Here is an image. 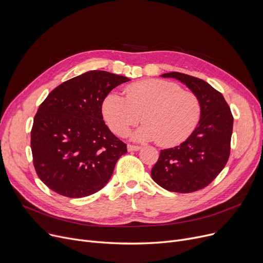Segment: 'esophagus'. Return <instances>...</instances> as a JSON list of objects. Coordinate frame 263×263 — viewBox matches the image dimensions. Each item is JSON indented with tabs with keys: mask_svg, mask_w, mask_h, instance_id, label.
Instances as JSON below:
<instances>
[{
	"mask_svg": "<svg viewBox=\"0 0 263 263\" xmlns=\"http://www.w3.org/2000/svg\"><path fill=\"white\" fill-rule=\"evenodd\" d=\"M127 148H128V151H139L141 149L140 146H134V145H128Z\"/></svg>",
	"mask_w": 263,
	"mask_h": 263,
	"instance_id": "obj_1",
	"label": "esophagus"
}]
</instances>
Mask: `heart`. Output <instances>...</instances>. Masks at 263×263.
I'll return each mask as SVG.
<instances>
[{"mask_svg": "<svg viewBox=\"0 0 263 263\" xmlns=\"http://www.w3.org/2000/svg\"><path fill=\"white\" fill-rule=\"evenodd\" d=\"M124 92L126 98L108 93L102 104L104 119L117 135L126 134L143 115L145 123L131 134L132 139L171 147L185 141L199 121L197 96L174 82L146 80L127 86Z\"/></svg>", "mask_w": 263, "mask_h": 263, "instance_id": "obj_1", "label": "heart"}]
</instances>
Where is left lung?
Listing matches in <instances>:
<instances>
[{"label":"left lung","instance_id":"obj_1","mask_svg":"<svg viewBox=\"0 0 263 263\" xmlns=\"http://www.w3.org/2000/svg\"><path fill=\"white\" fill-rule=\"evenodd\" d=\"M161 77L186 85L197 96L201 110L197 127L183 143L161 150L151 177L170 192L192 193L210 184L225 167L230 155L233 117L223 95L205 81L180 72Z\"/></svg>","mask_w":263,"mask_h":263}]
</instances>
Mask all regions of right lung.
I'll return each mask as SVG.
<instances>
[{
    "mask_svg": "<svg viewBox=\"0 0 263 263\" xmlns=\"http://www.w3.org/2000/svg\"><path fill=\"white\" fill-rule=\"evenodd\" d=\"M127 77L91 70L54 88L40 104L31 132L38 177L60 195L81 198L100 191L127 145L109 131L102 103Z\"/></svg>",
    "mask_w": 263,
    "mask_h": 263,
    "instance_id": "1",
    "label": "right lung"
}]
</instances>
